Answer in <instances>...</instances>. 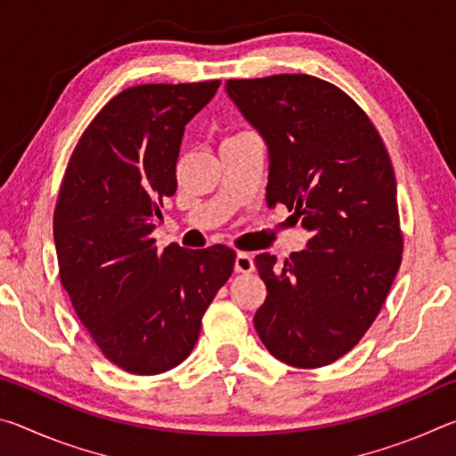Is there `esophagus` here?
Here are the masks:
<instances>
[{"label":"esophagus","instance_id":"esophagus-1","mask_svg":"<svg viewBox=\"0 0 456 456\" xmlns=\"http://www.w3.org/2000/svg\"><path fill=\"white\" fill-rule=\"evenodd\" d=\"M253 267H256V264H253V257L249 256V253H237V257H235V272L237 273H249V272H253Z\"/></svg>","mask_w":456,"mask_h":456}]
</instances>
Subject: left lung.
Listing matches in <instances>:
<instances>
[{"label":"left lung","mask_w":456,"mask_h":456,"mask_svg":"<svg viewBox=\"0 0 456 456\" xmlns=\"http://www.w3.org/2000/svg\"><path fill=\"white\" fill-rule=\"evenodd\" d=\"M227 96L267 144V205L310 231L281 267L261 253L267 297L256 330L272 356L320 368L372 326L403 259L396 179L364 110L307 74L227 80Z\"/></svg>","instance_id":"8db88e82"}]
</instances>
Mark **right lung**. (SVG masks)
Masks as SVG:
<instances>
[{
  "instance_id": "1",
  "label": "right lung",
  "mask_w": 456,
  "mask_h": 456,
  "mask_svg": "<svg viewBox=\"0 0 456 456\" xmlns=\"http://www.w3.org/2000/svg\"><path fill=\"white\" fill-rule=\"evenodd\" d=\"M219 80L142 84L114 96L84 130L53 211L60 280L104 356L130 374L189 356L207 307L233 273L225 245L163 251L151 233L176 191L184 126Z\"/></svg>"
}]
</instances>
